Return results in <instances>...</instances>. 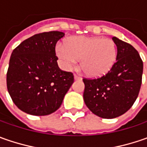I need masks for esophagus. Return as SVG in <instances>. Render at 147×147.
<instances>
[{"label": "esophagus", "mask_w": 147, "mask_h": 147, "mask_svg": "<svg viewBox=\"0 0 147 147\" xmlns=\"http://www.w3.org/2000/svg\"><path fill=\"white\" fill-rule=\"evenodd\" d=\"M74 79H75V80H81L82 78L80 76H78V75H74Z\"/></svg>", "instance_id": "34e87169"}]
</instances>
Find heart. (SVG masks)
Returning <instances> with one entry per match:
<instances>
[{
    "label": "heart",
    "instance_id": "b5f03b06",
    "mask_svg": "<svg viewBox=\"0 0 147 147\" xmlns=\"http://www.w3.org/2000/svg\"><path fill=\"white\" fill-rule=\"evenodd\" d=\"M55 53L63 67L71 69L80 59V68L88 77L103 76L111 69L117 57V47L111 39L75 36L66 45L58 44Z\"/></svg>",
    "mask_w": 147,
    "mask_h": 147
}]
</instances>
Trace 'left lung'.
Instances as JSON below:
<instances>
[{
  "label": "left lung",
  "mask_w": 147,
  "mask_h": 147,
  "mask_svg": "<svg viewBox=\"0 0 147 147\" xmlns=\"http://www.w3.org/2000/svg\"><path fill=\"white\" fill-rule=\"evenodd\" d=\"M117 47V57L105 75L83 78V100L94 115L103 119H114L123 115L138 96L142 85L143 63L132 45L116 37H112Z\"/></svg>",
  "instance_id": "obj_1"
}]
</instances>
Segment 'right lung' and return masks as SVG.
Returning a JSON list of instances; mask_svg holds the SVG:
<instances>
[{"label": "right lung", "instance_id": "add662e5", "mask_svg": "<svg viewBox=\"0 0 147 147\" xmlns=\"http://www.w3.org/2000/svg\"><path fill=\"white\" fill-rule=\"evenodd\" d=\"M65 33L51 31L33 35L11 54L6 74L8 92L15 105L32 115H48L62 104L74 82L70 72L57 64L55 45Z\"/></svg>", "mask_w": 147, "mask_h": 147}]
</instances>
